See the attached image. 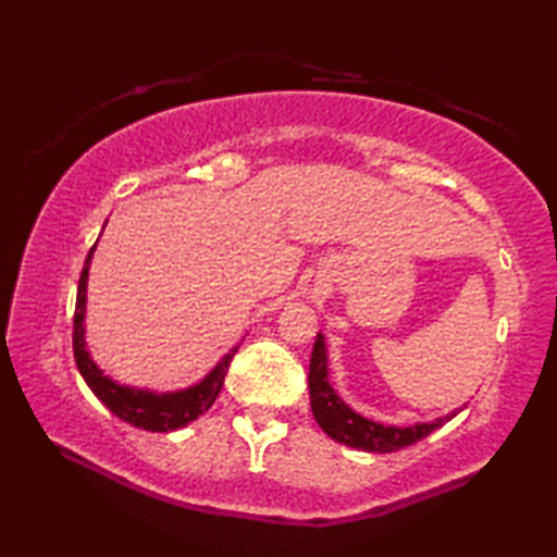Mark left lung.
Instances as JSON below:
<instances>
[{
	"instance_id": "1",
	"label": "left lung",
	"mask_w": 557,
	"mask_h": 557,
	"mask_svg": "<svg viewBox=\"0 0 557 557\" xmlns=\"http://www.w3.org/2000/svg\"><path fill=\"white\" fill-rule=\"evenodd\" d=\"M307 384H310V404L314 421L320 423L324 434H330L334 441H339L344 446L361 448V451L372 454H392L417 444L423 436H429L431 431H436L441 423L448 421L438 419L434 423H417V426L409 429H394V426H382V423H374L364 417H359L344 404L337 394L332 392L330 382H326V355H324V339L322 334H317L312 359H310V376H307Z\"/></svg>"
}]
</instances>
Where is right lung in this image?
Instances as JSON below:
<instances>
[{"label":"right lung","instance_id":"obj_1","mask_svg":"<svg viewBox=\"0 0 557 557\" xmlns=\"http://www.w3.org/2000/svg\"><path fill=\"white\" fill-rule=\"evenodd\" d=\"M96 247V245H94ZM94 247L86 255L82 280H78V293H76V310H74V359L78 372H82L84 382L88 384L99 399L106 404V409L116 413L121 421L131 423V426L146 429V431H173L181 429L185 423L196 421L202 411H208L213 401L218 399L220 389H223L225 374L231 369V361L235 357V349L227 351L223 361L210 372L200 384L190 386L185 392L175 394H151V392H138L128 389V386H119L111 382L109 376L101 374V369L94 364L88 357L86 344H84V307H86V277H88V262H91Z\"/></svg>","mask_w":557,"mask_h":557}]
</instances>
